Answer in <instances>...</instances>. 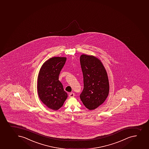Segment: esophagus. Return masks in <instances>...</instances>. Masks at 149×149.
<instances>
[{
  "label": "esophagus",
  "instance_id": "esophagus-1",
  "mask_svg": "<svg viewBox=\"0 0 149 149\" xmlns=\"http://www.w3.org/2000/svg\"><path fill=\"white\" fill-rule=\"evenodd\" d=\"M75 96V94L73 92H71L69 94V97H74Z\"/></svg>",
  "mask_w": 149,
  "mask_h": 149
}]
</instances>
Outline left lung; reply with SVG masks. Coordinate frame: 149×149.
Listing matches in <instances>:
<instances>
[{
	"instance_id": "1",
	"label": "left lung",
	"mask_w": 149,
	"mask_h": 149,
	"mask_svg": "<svg viewBox=\"0 0 149 149\" xmlns=\"http://www.w3.org/2000/svg\"><path fill=\"white\" fill-rule=\"evenodd\" d=\"M80 63L84 85L80 99L87 109L94 110L104 102L109 94L107 73L102 62L95 56L81 55Z\"/></svg>"
}]
</instances>
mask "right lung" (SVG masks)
<instances>
[{
  "mask_svg": "<svg viewBox=\"0 0 149 149\" xmlns=\"http://www.w3.org/2000/svg\"><path fill=\"white\" fill-rule=\"evenodd\" d=\"M66 57H53L42 65L37 79V91L40 100L53 110H58L68 97L59 81L61 70L66 61Z\"/></svg>",
  "mask_w": 149,
  "mask_h": 149,
  "instance_id": "right-lung-1",
  "label": "right lung"
}]
</instances>
